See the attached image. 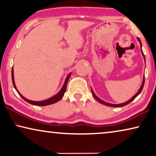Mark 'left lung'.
I'll list each match as a JSON object with an SVG mask.
<instances>
[{
    "label": "left lung",
    "mask_w": 156,
    "mask_h": 156,
    "mask_svg": "<svg viewBox=\"0 0 156 156\" xmlns=\"http://www.w3.org/2000/svg\"><path fill=\"white\" fill-rule=\"evenodd\" d=\"M138 41H139L140 44V48H141V42H140V39H139V38H138ZM141 52H142V55H143V56H144V59H145V56H144V52H143V51H142V49H141ZM145 61H146V59H145ZM144 83H145V77H144V79H143L142 84H141V86H140V87L139 90L138 91V92L136 93V94L134 95L133 97H132L131 99H129V101H126V102H125V103L120 104H110V103H107V102L104 101H103V100L100 99L99 98H98V97H97V96L95 95V94H94V91L92 90V89H91V92H92V95H93L94 98V99H95L96 100H97V101H99V103H101V104H104V105L108 106H113V107H122V106H126V105H127V104H129V103H131V102L132 101H133V100L135 99V98H136V97H137L138 95H139V94H140V93L141 92V91H142L143 88H144Z\"/></svg>",
    "instance_id": "obj_1"
}]
</instances>
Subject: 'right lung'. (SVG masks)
Returning <instances> with one entry per match:
<instances>
[{
	"mask_svg": "<svg viewBox=\"0 0 156 156\" xmlns=\"http://www.w3.org/2000/svg\"><path fill=\"white\" fill-rule=\"evenodd\" d=\"M11 75H12V84H13V86L15 87V89H16V91H18V93L19 94V95L21 97L23 98V99L25 100V101L28 102V103L33 104V105H35V106H47V105H50V104H52L54 103H56L57 101H58L60 100L63 97L64 94H65V92L66 91V89H67V84L68 82V80H69V78L71 76V73H69L68 74L67 78H66L65 82L64 83V85L62 87V88L61 89V90L59 91L58 93L56 95H55L54 97L50 98V99H47V100H44V101H31V100H28L27 99H25L24 97H23L22 95L20 94V93L18 92V91L17 90L16 84H15V82H14V74H13V68H12V72H11Z\"/></svg>",
	"mask_w": 156,
	"mask_h": 156,
	"instance_id": "add662e5",
	"label": "right lung"
}]
</instances>
